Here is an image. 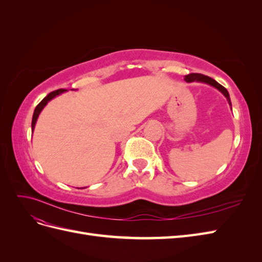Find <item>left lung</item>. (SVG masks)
<instances>
[{
	"instance_id": "left-lung-1",
	"label": "left lung",
	"mask_w": 262,
	"mask_h": 262,
	"mask_svg": "<svg viewBox=\"0 0 262 262\" xmlns=\"http://www.w3.org/2000/svg\"><path fill=\"white\" fill-rule=\"evenodd\" d=\"M185 81L186 82H201V83H205V84H209L213 87H215V89H217L222 94L224 95V96L226 97L227 101L229 106L232 107V102H231V98H229V94L227 92V90L225 89L224 86H222L221 84H219L215 80H213V78L207 76V75H203V74H200V73H191V74H188L185 76Z\"/></svg>"
}]
</instances>
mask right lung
I'll return each instance as SVG.
<instances>
[{
  "label": "right lung",
  "instance_id": "add662e5",
  "mask_svg": "<svg viewBox=\"0 0 262 262\" xmlns=\"http://www.w3.org/2000/svg\"><path fill=\"white\" fill-rule=\"evenodd\" d=\"M68 90H63V89H60V90H57V91H54V92H51L50 94H48L47 95V96L39 102V104L37 105V107L35 108V112H34V115H33V121H31V130H33V132H34V129H35V124H36V122H37V119H38V116H39V114L41 113V110L45 108V106L48 104V101H50L52 98H54L55 96H58V95H60V94H62V93H64V92H67Z\"/></svg>",
  "mask_w": 262,
  "mask_h": 262
}]
</instances>
